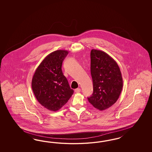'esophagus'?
<instances>
[{
  "label": "esophagus",
  "instance_id": "34e87169",
  "mask_svg": "<svg viewBox=\"0 0 152 152\" xmlns=\"http://www.w3.org/2000/svg\"><path fill=\"white\" fill-rule=\"evenodd\" d=\"M75 92H76V93H79V92L81 91V89L80 88H77L75 89Z\"/></svg>",
  "mask_w": 152,
  "mask_h": 152
}]
</instances>
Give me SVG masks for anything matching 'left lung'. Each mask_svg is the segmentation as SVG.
I'll return each instance as SVG.
<instances>
[{
	"mask_svg": "<svg viewBox=\"0 0 152 152\" xmlns=\"http://www.w3.org/2000/svg\"><path fill=\"white\" fill-rule=\"evenodd\" d=\"M90 56L94 91L88 100L97 109L106 110L119 97L123 86L121 73L116 62L106 52L93 49Z\"/></svg>",
	"mask_w": 152,
	"mask_h": 152,
	"instance_id": "8db88e82",
	"label": "left lung"
}]
</instances>
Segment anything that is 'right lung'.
<instances>
[{
  "label": "right lung",
  "instance_id": "obj_1",
  "mask_svg": "<svg viewBox=\"0 0 152 152\" xmlns=\"http://www.w3.org/2000/svg\"><path fill=\"white\" fill-rule=\"evenodd\" d=\"M67 50H57L46 56L33 75L32 88L38 101L48 110L56 111L74 94L62 71Z\"/></svg>",
  "mask_w": 152,
  "mask_h": 152
}]
</instances>
